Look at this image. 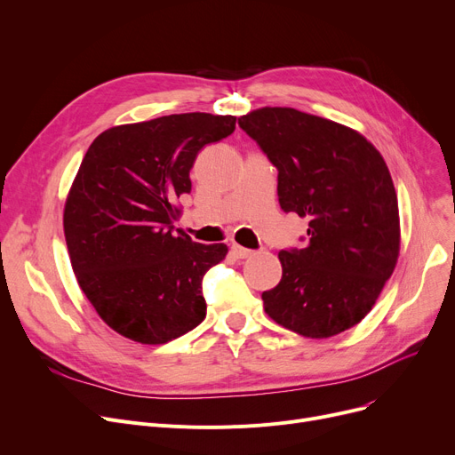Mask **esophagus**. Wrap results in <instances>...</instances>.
<instances>
[{"instance_id":"1","label":"esophagus","mask_w":455,"mask_h":455,"mask_svg":"<svg viewBox=\"0 0 455 455\" xmlns=\"http://www.w3.org/2000/svg\"><path fill=\"white\" fill-rule=\"evenodd\" d=\"M230 251H232V254H234L235 258H249V256H252V251H251V249H245V247L237 245V243H232V245H230Z\"/></svg>"}]
</instances>
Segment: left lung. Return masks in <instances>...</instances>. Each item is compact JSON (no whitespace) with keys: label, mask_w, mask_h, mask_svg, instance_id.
<instances>
[{"label":"left lung","mask_w":455,"mask_h":455,"mask_svg":"<svg viewBox=\"0 0 455 455\" xmlns=\"http://www.w3.org/2000/svg\"><path fill=\"white\" fill-rule=\"evenodd\" d=\"M237 125L276 167L280 208L309 220L306 245L278 252L282 280L261 293L266 312L306 338L352 328L398 259V201L384 158L360 132L295 108H259Z\"/></svg>","instance_id":"8db88e82"}]
</instances>
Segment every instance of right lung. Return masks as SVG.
<instances>
[{
    "label": "right lung",
    "mask_w": 455,
    "mask_h": 455,
    "mask_svg": "<svg viewBox=\"0 0 455 455\" xmlns=\"http://www.w3.org/2000/svg\"><path fill=\"white\" fill-rule=\"evenodd\" d=\"M234 129V116L172 114L112 127L88 148L64 235L81 290L122 336L162 345L203 323V278L228 249L175 228V203L189 194L197 153Z\"/></svg>",
    "instance_id": "1"
}]
</instances>
